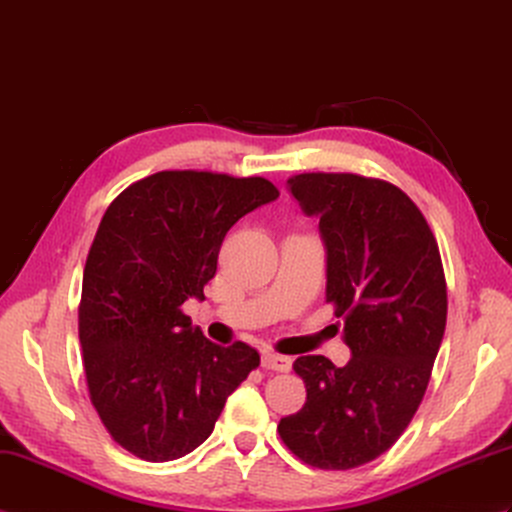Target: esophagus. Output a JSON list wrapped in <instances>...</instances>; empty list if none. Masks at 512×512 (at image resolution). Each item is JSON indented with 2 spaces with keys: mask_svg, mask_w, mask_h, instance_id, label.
<instances>
[{
  "mask_svg": "<svg viewBox=\"0 0 512 512\" xmlns=\"http://www.w3.org/2000/svg\"><path fill=\"white\" fill-rule=\"evenodd\" d=\"M261 364H264V368H268V371H277V373H288L292 368V360L288 355H279V353H264Z\"/></svg>",
  "mask_w": 512,
  "mask_h": 512,
  "instance_id": "esophagus-1",
  "label": "esophagus"
}]
</instances>
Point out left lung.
Returning a JSON list of instances; mask_svg holds the SVG:
<instances>
[{"instance_id": "8db88e82", "label": "left lung", "mask_w": 512, "mask_h": 512, "mask_svg": "<svg viewBox=\"0 0 512 512\" xmlns=\"http://www.w3.org/2000/svg\"><path fill=\"white\" fill-rule=\"evenodd\" d=\"M288 192L318 218L351 360L301 355L307 401L277 430L307 465L344 471L395 445L425 395L447 323L441 253L419 207L379 178L312 172Z\"/></svg>"}]
</instances>
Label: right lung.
Listing matches in <instances>:
<instances>
[{
    "mask_svg": "<svg viewBox=\"0 0 512 512\" xmlns=\"http://www.w3.org/2000/svg\"><path fill=\"white\" fill-rule=\"evenodd\" d=\"M277 196L259 176L183 170L141 178L106 209L82 275L78 331L93 408L137 458L168 462L205 443L259 366L248 344L207 340L181 305L205 299L233 224Z\"/></svg>",
    "mask_w": 512,
    "mask_h": 512,
    "instance_id": "obj_1",
    "label": "right lung"
}]
</instances>
